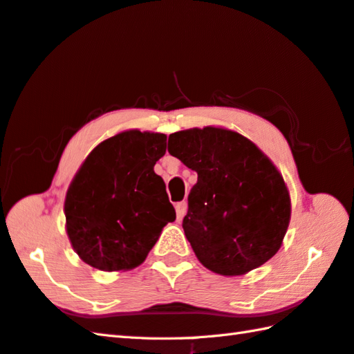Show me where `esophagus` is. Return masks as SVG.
<instances>
[{
  "instance_id": "esophagus-1",
  "label": "esophagus",
  "mask_w": 354,
  "mask_h": 354,
  "mask_svg": "<svg viewBox=\"0 0 354 354\" xmlns=\"http://www.w3.org/2000/svg\"><path fill=\"white\" fill-rule=\"evenodd\" d=\"M175 209H176L178 221H183V218L185 216V213H187V203H185V201H183V203H178L175 205Z\"/></svg>"
}]
</instances>
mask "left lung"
<instances>
[{
	"mask_svg": "<svg viewBox=\"0 0 354 354\" xmlns=\"http://www.w3.org/2000/svg\"><path fill=\"white\" fill-rule=\"evenodd\" d=\"M169 153L198 173L183 228L201 264L241 276L278 253L292 216L279 170L238 131L204 127L175 131Z\"/></svg>",
	"mask_w": 354,
	"mask_h": 354,
	"instance_id": "1",
	"label": "left lung"
}]
</instances>
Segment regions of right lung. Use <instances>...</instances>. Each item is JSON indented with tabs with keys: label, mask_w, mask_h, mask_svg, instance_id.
<instances>
[{
	"label": "right lung",
	"mask_w": 354,
	"mask_h": 354,
	"mask_svg": "<svg viewBox=\"0 0 354 354\" xmlns=\"http://www.w3.org/2000/svg\"><path fill=\"white\" fill-rule=\"evenodd\" d=\"M167 136L121 131L90 151L68 185L66 232L76 254L102 272L141 266L162 228L176 219L153 167Z\"/></svg>",
	"instance_id": "1"
}]
</instances>
